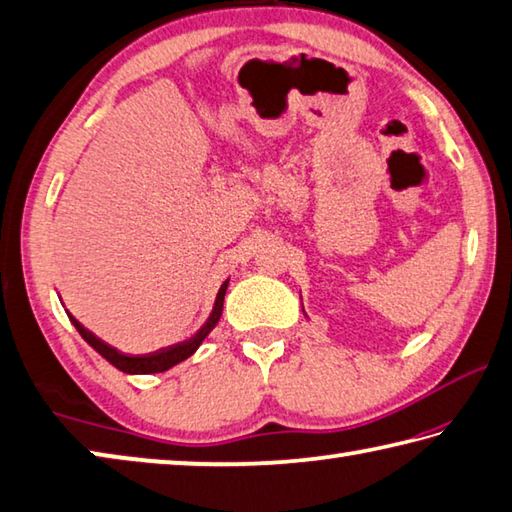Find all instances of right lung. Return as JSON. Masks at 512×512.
Returning <instances> with one entry per match:
<instances>
[{"label": "right lung", "instance_id": "add662e5", "mask_svg": "<svg viewBox=\"0 0 512 512\" xmlns=\"http://www.w3.org/2000/svg\"><path fill=\"white\" fill-rule=\"evenodd\" d=\"M225 289H228V280L221 284L219 296H216L214 309H212L210 318H207V323L201 329H198L192 339L183 341V343H176V345H169V348L155 350L151 354H124V352H119L115 348H110L108 343H103L101 339H97V336H94L92 332H88V329H85L74 316H69V320H72L74 327L79 329V334L83 336V339L88 341L92 348L101 354L103 359L110 361L112 366L119 368L121 372H128V375H151V372H164V370H169L171 366H176V363L185 361L187 357H192V354L198 350V345L203 343L205 336L212 332L216 323H219L221 311H223Z\"/></svg>", "mask_w": 512, "mask_h": 512}]
</instances>
